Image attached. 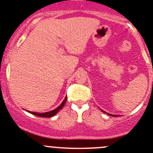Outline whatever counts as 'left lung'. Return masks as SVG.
Returning <instances> with one entry per match:
<instances>
[{
  "mask_svg": "<svg viewBox=\"0 0 153 153\" xmlns=\"http://www.w3.org/2000/svg\"><path fill=\"white\" fill-rule=\"evenodd\" d=\"M102 112H104V113H105V111H102ZM111 116H112V115H111ZM113 116H114V115H113ZM115 116H116V115H115Z\"/></svg>",
  "mask_w": 153,
  "mask_h": 153,
  "instance_id": "8db88e82",
  "label": "left lung"
}]
</instances>
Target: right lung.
Wrapping results in <instances>:
<instances>
[{
	"instance_id": "1",
	"label": "right lung",
	"mask_w": 153,
	"mask_h": 153,
	"mask_svg": "<svg viewBox=\"0 0 153 153\" xmlns=\"http://www.w3.org/2000/svg\"><path fill=\"white\" fill-rule=\"evenodd\" d=\"M67 97H65V99L64 100L63 102H62V104H61L59 106V107L57 108L54 109V110L51 111H48V112H46V113H36V112H31V111H28L30 112V114H34L36 116H37V117H53L54 115H56V114L58 113V112L59 111L61 110V109L62 108L64 107V104L66 103V102H67Z\"/></svg>"
}]
</instances>
